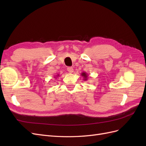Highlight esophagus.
Segmentation results:
<instances>
[{"label": "esophagus", "mask_w": 146, "mask_h": 146, "mask_svg": "<svg viewBox=\"0 0 146 146\" xmlns=\"http://www.w3.org/2000/svg\"><path fill=\"white\" fill-rule=\"evenodd\" d=\"M67 70H68V71L69 73H72L73 71H74V69H73V68H72V67H68Z\"/></svg>", "instance_id": "1"}]
</instances>
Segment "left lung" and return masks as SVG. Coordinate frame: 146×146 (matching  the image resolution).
<instances>
[{
    "label": "left lung",
    "mask_w": 146,
    "mask_h": 146,
    "mask_svg": "<svg viewBox=\"0 0 146 146\" xmlns=\"http://www.w3.org/2000/svg\"><path fill=\"white\" fill-rule=\"evenodd\" d=\"M81 75H82V76L83 77V80H84L86 81V80H88V74H86V72H83L81 73Z\"/></svg>",
    "instance_id": "obj_1"
}]
</instances>
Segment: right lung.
Segmentation results:
<instances>
[{"instance_id":"right-lung-1","label":"right lung","mask_w":146,"mask_h":146,"mask_svg":"<svg viewBox=\"0 0 146 146\" xmlns=\"http://www.w3.org/2000/svg\"><path fill=\"white\" fill-rule=\"evenodd\" d=\"M59 76H60V75H59V74H58V75H57V76H56L57 77H58ZM55 78H56V77H55Z\"/></svg>"}]
</instances>
